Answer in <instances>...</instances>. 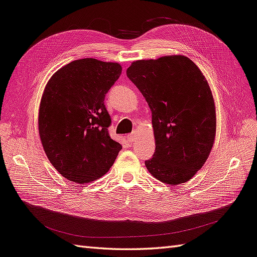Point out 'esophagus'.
Returning a JSON list of instances; mask_svg holds the SVG:
<instances>
[{
    "label": "esophagus",
    "instance_id": "esophagus-1",
    "mask_svg": "<svg viewBox=\"0 0 257 257\" xmlns=\"http://www.w3.org/2000/svg\"><path fill=\"white\" fill-rule=\"evenodd\" d=\"M127 140H128V142H131V143L135 142V141L137 140V133H136V132H133L132 134H128V135H127Z\"/></svg>",
    "mask_w": 257,
    "mask_h": 257
}]
</instances>
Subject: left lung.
Masks as SVG:
<instances>
[{
	"instance_id": "left-lung-1",
	"label": "left lung",
	"mask_w": 257,
	"mask_h": 257,
	"mask_svg": "<svg viewBox=\"0 0 257 257\" xmlns=\"http://www.w3.org/2000/svg\"><path fill=\"white\" fill-rule=\"evenodd\" d=\"M127 77L152 110L156 143L149 173L166 184L191 180L207 160L216 136V108L207 79L184 55L133 62Z\"/></svg>"
}]
</instances>
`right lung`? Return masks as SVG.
I'll list each match as a JSON object with an SVG mask.
<instances>
[{
    "instance_id": "add662e5",
    "label": "right lung",
    "mask_w": 257,
    "mask_h": 257,
    "mask_svg": "<svg viewBox=\"0 0 257 257\" xmlns=\"http://www.w3.org/2000/svg\"><path fill=\"white\" fill-rule=\"evenodd\" d=\"M121 72L118 63L80 59L61 67L46 85L40 140L49 161L68 181L84 184L103 177L122 149L109 136L103 102Z\"/></svg>"
}]
</instances>
